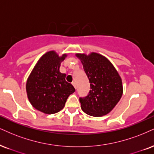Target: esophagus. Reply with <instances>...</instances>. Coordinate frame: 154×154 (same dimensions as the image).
Listing matches in <instances>:
<instances>
[{"mask_svg": "<svg viewBox=\"0 0 154 154\" xmlns=\"http://www.w3.org/2000/svg\"><path fill=\"white\" fill-rule=\"evenodd\" d=\"M72 85H73L74 88L76 89V83H75V81H73V82H72Z\"/></svg>", "mask_w": 154, "mask_h": 154, "instance_id": "esophagus-1", "label": "esophagus"}]
</instances>
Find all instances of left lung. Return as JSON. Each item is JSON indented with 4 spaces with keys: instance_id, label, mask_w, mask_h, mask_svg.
Listing matches in <instances>:
<instances>
[{
    "instance_id": "obj_1",
    "label": "left lung",
    "mask_w": 154,
    "mask_h": 154,
    "mask_svg": "<svg viewBox=\"0 0 154 154\" xmlns=\"http://www.w3.org/2000/svg\"><path fill=\"white\" fill-rule=\"evenodd\" d=\"M90 83L88 96L80 98L81 109L89 116H103L110 113L123 94L122 80L113 64L97 53L76 54Z\"/></svg>"
}]
</instances>
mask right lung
I'll return each mask as SVG.
<instances>
[{"instance_id":"1","label":"right lung","mask_w":154,"mask_h":154,"mask_svg":"<svg viewBox=\"0 0 154 154\" xmlns=\"http://www.w3.org/2000/svg\"><path fill=\"white\" fill-rule=\"evenodd\" d=\"M67 54L59 56L54 51L41 56L26 82V92L31 105L45 114H53L65 106L66 100L75 91L60 72V63Z\"/></svg>"}]
</instances>
